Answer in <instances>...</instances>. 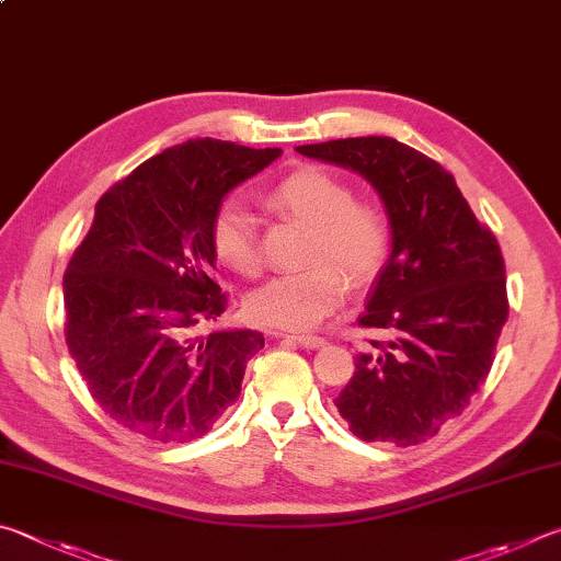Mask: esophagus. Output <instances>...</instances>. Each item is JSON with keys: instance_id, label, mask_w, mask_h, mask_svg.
<instances>
[{"instance_id": "obj_1", "label": "esophagus", "mask_w": 561, "mask_h": 561, "mask_svg": "<svg viewBox=\"0 0 561 561\" xmlns=\"http://www.w3.org/2000/svg\"><path fill=\"white\" fill-rule=\"evenodd\" d=\"M275 335L298 342V345L306 347V350H320V347H325V340L318 337V335H302V332H275Z\"/></svg>"}]
</instances>
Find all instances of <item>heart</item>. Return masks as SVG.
I'll return each mask as SVG.
<instances>
[{
  "instance_id": "obj_1",
  "label": "heart",
  "mask_w": 561,
  "mask_h": 561,
  "mask_svg": "<svg viewBox=\"0 0 561 561\" xmlns=\"http://www.w3.org/2000/svg\"><path fill=\"white\" fill-rule=\"evenodd\" d=\"M271 206L310 226L308 268L275 275L251 293L249 312L263 325L306 330L335 312L347 296L350 274L367 283L381 271L391 229L385 211L357 202L350 184L316 167L293 172L268 196ZM211 249L226 268L239 275H259L263 255L251 211L229 199L214 211Z\"/></svg>"
}]
</instances>
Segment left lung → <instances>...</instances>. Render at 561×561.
Returning <instances> with one entry per match:
<instances>
[{"mask_svg": "<svg viewBox=\"0 0 561 561\" xmlns=\"http://www.w3.org/2000/svg\"><path fill=\"white\" fill-rule=\"evenodd\" d=\"M359 172L385 202L391 255L359 328L385 330L359 352L335 407L362 440L416 446L460 416L483 385L507 320L505 261L454 174L394 137L300 145Z\"/></svg>", "mask_w": 561, "mask_h": 561, "instance_id": "left-lung-1", "label": "left lung"}]
</instances>
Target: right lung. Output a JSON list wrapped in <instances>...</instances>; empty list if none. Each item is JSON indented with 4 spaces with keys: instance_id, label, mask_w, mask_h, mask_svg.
Instances as JSON below:
<instances>
[{
    "instance_id": "obj_1",
    "label": "right lung",
    "mask_w": 561,
    "mask_h": 561,
    "mask_svg": "<svg viewBox=\"0 0 561 561\" xmlns=\"http://www.w3.org/2000/svg\"><path fill=\"white\" fill-rule=\"evenodd\" d=\"M278 147L196 137L150 157L95 204L64 275L66 345L91 397L157 444L202 438L241 394L255 330H214L226 296L211 278V219Z\"/></svg>"
}]
</instances>
